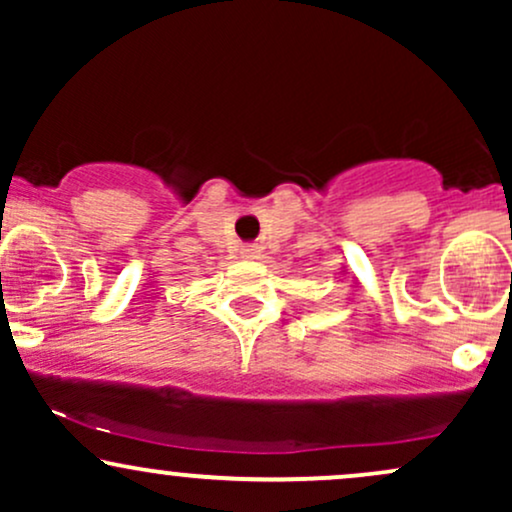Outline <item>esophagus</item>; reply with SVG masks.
I'll use <instances>...</instances> for the list:
<instances>
[{"label": "esophagus", "mask_w": 512, "mask_h": 512, "mask_svg": "<svg viewBox=\"0 0 512 512\" xmlns=\"http://www.w3.org/2000/svg\"><path fill=\"white\" fill-rule=\"evenodd\" d=\"M240 252H243V257H248V260H252V257H257V248H255V245H245V248L240 250Z\"/></svg>", "instance_id": "esophagus-1"}]
</instances>
